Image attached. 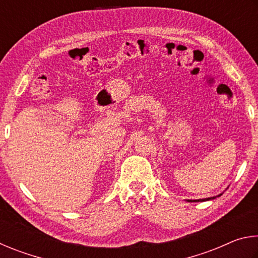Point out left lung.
Wrapping results in <instances>:
<instances>
[{"label":"left lung","instance_id":"obj_1","mask_svg":"<svg viewBox=\"0 0 258 258\" xmlns=\"http://www.w3.org/2000/svg\"><path fill=\"white\" fill-rule=\"evenodd\" d=\"M215 197H212V198H207V199H198V200H187V202L190 203H195V202H205V200H209V199H214Z\"/></svg>","mask_w":258,"mask_h":258}]
</instances>
